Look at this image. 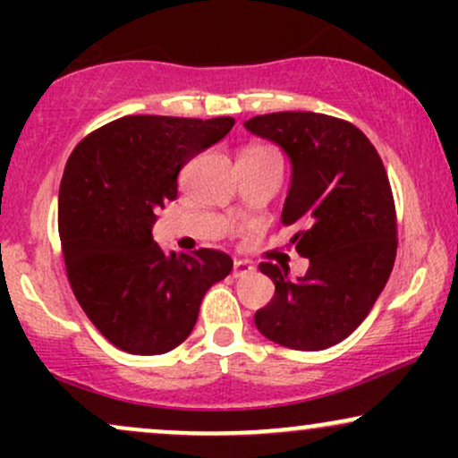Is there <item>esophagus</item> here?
<instances>
[{"mask_svg":"<svg viewBox=\"0 0 458 458\" xmlns=\"http://www.w3.org/2000/svg\"><path fill=\"white\" fill-rule=\"evenodd\" d=\"M260 225H262V219H259V222H256V228H260Z\"/></svg>","mask_w":458,"mask_h":458,"instance_id":"1","label":"esophagus"}]
</instances>
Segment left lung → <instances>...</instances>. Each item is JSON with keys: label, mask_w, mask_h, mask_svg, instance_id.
<instances>
[{"label": "left lung", "mask_w": 458, "mask_h": 458, "mask_svg": "<svg viewBox=\"0 0 458 458\" xmlns=\"http://www.w3.org/2000/svg\"><path fill=\"white\" fill-rule=\"evenodd\" d=\"M211 135L213 120L124 115L68 157L57 202L66 276L86 317L120 351L161 355L185 343L202 297L233 271L224 251L152 239L182 165L217 141Z\"/></svg>", "instance_id": "1"}]
</instances>
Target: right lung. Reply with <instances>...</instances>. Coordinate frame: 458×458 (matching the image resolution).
I'll return each mask as SVG.
<instances>
[{
    "mask_svg": "<svg viewBox=\"0 0 458 458\" xmlns=\"http://www.w3.org/2000/svg\"><path fill=\"white\" fill-rule=\"evenodd\" d=\"M245 127L291 157L282 224L303 225L293 243L308 259L297 271L262 267L276 295L254 323L288 349H327L360 327L392 273L398 228L387 172L370 140L334 115L277 112Z\"/></svg>",
    "mask_w": 458,
    "mask_h": 458,
    "instance_id": "right-lung-1",
    "label": "right lung"
}]
</instances>
